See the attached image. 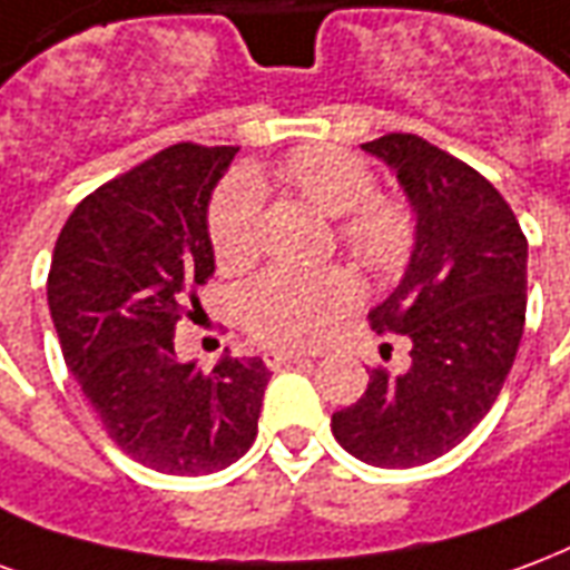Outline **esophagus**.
Listing matches in <instances>:
<instances>
[{"label":"esophagus","mask_w":570,"mask_h":570,"mask_svg":"<svg viewBox=\"0 0 570 570\" xmlns=\"http://www.w3.org/2000/svg\"><path fill=\"white\" fill-rule=\"evenodd\" d=\"M297 361H309L306 352H294V348H264V364L269 371H276L282 364H297Z\"/></svg>","instance_id":"34e87169"}]
</instances>
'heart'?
I'll return each mask as SVG.
<instances>
[{"label":"heart","mask_w":570,"mask_h":570,"mask_svg":"<svg viewBox=\"0 0 570 570\" xmlns=\"http://www.w3.org/2000/svg\"><path fill=\"white\" fill-rule=\"evenodd\" d=\"M279 178L327 218H340V239L361 264L392 269L410 252L413 222L394 199L373 197L371 166L336 148H306L279 164ZM264 190L252 173H236L215 194L209 212L212 248L222 264H245L257 248ZM358 297L343 269L269 267L239 294L248 334L279 346H309L325 340Z\"/></svg>","instance_id":"b5f03b06"}]
</instances>
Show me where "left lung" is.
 I'll return each instance as SVG.
<instances>
[{"label": "left lung", "mask_w": 570, "mask_h": 570, "mask_svg": "<svg viewBox=\"0 0 570 570\" xmlns=\"http://www.w3.org/2000/svg\"><path fill=\"white\" fill-rule=\"evenodd\" d=\"M389 166L416 215L397 288L371 309L376 334L413 343L410 371H371L331 416L336 443L373 468H416L459 446L492 410L525 325L529 243L476 169L413 132L361 145Z\"/></svg>", "instance_id": "8db88e82"}]
</instances>
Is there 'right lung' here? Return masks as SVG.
<instances>
[{"instance_id":"obj_1","label":"right lung","mask_w":570,"mask_h":570,"mask_svg":"<svg viewBox=\"0 0 570 570\" xmlns=\"http://www.w3.org/2000/svg\"><path fill=\"white\" fill-rule=\"evenodd\" d=\"M239 148L173 145L85 197L53 245L48 309L66 367L109 438L145 468L224 471L255 443L261 358L212 371L176 355L185 301L215 273L212 190Z\"/></svg>"}]
</instances>
